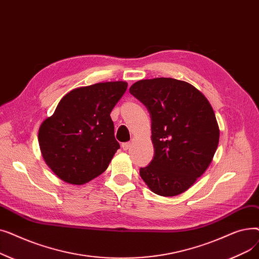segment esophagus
<instances>
[{
    "mask_svg": "<svg viewBox=\"0 0 259 259\" xmlns=\"http://www.w3.org/2000/svg\"><path fill=\"white\" fill-rule=\"evenodd\" d=\"M130 147H131V143H122L121 144V148L124 149V150H128Z\"/></svg>",
    "mask_w": 259,
    "mask_h": 259,
    "instance_id": "34e87169",
    "label": "esophagus"
}]
</instances>
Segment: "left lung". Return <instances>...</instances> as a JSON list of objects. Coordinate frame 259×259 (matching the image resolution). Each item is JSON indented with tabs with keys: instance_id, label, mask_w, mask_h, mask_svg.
I'll return each mask as SVG.
<instances>
[{
	"instance_id": "obj_1",
	"label": "left lung",
	"mask_w": 259,
	"mask_h": 259,
	"mask_svg": "<svg viewBox=\"0 0 259 259\" xmlns=\"http://www.w3.org/2000/svg\"><path fill=\"white\" fill-rule=\"evenodd\" d=\"M129 91L151 116L155 153L141 168V178L160 196L187 191L210 166L220 142L209 101L191 84L171 77L141 79Z\"/></svg>"
}]
</instances>
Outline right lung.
<instances>
[{"mask_svg": "<svg viewBox=\"0 0 259 259\" xmlns=\"http://www.w3.org/2000/svg\"><path fill=\"white\" fill-rule=\"evenodd\" d=\"M126 81H104L68 92L38 129L40 153L63 182L80 186L101 175L119 148L110 117Z\"/></svg>", "mask_w": 259, "mask_h": 259, "instance_id": "right-lung-1", "label": "right lung"}]
</instances>
